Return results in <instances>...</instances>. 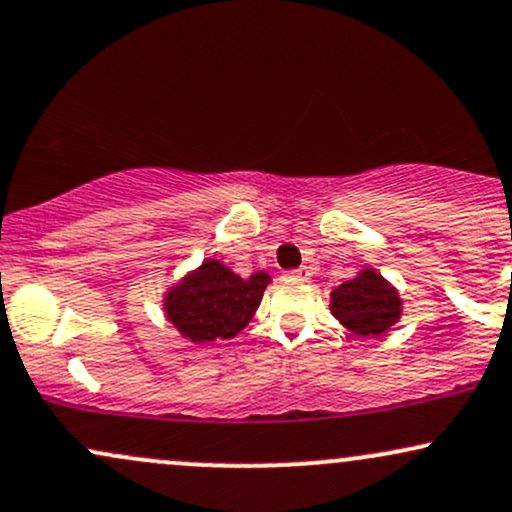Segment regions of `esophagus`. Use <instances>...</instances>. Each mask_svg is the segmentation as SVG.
Here are the masks:
<instances>
[{"mask_svg": "<svg viewBox=\"0 0 512 512\" xmlns=\"http://www.w3.org/2000/svg\"><path fill=\"white\" fill-rule=\"evenodd\" d=\"M308 279H310L308 269H293V272L284 274V281H298V284H303V281H308Z\"/></svg>", "mask_w": 512, "mask_h": 512, "instance_id": "1", "label": "esophagus"}]
</instances>
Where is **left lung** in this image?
<instances>
[{
    "label": "left lung",
    "mask_w": 512,
    "mask_h": 512,
    "mask_svg": "<svg viewBox=\"0 0 512 512\" xmlns=\"http://www.w3.org/2000/svg\"><path fill=\"white\" fill-rule=\"evenodd\" d=\"M332 313L354 334L380 337L402 315L397 291L375 272H363L332 291Z\"/></svg>",
    "instance_id": "1"
}]
</instances>
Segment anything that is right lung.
<instances>
[{"label": "right lung", "mask_w": 512, "mask_h": 512, "mask_svg": "<svg viewBox=\"0 0 512 512\" xmlns=\"http://www.w3.org/2000/svg\"><path fill=\"white\" fill-rule=\"evenodd\" d=\"M267 284L264 272L240 279L221 262H204L168 293L166 313L192 342L231 339L252 320Z\"/></svg>", "instance_id": "1"}]
</instances>
